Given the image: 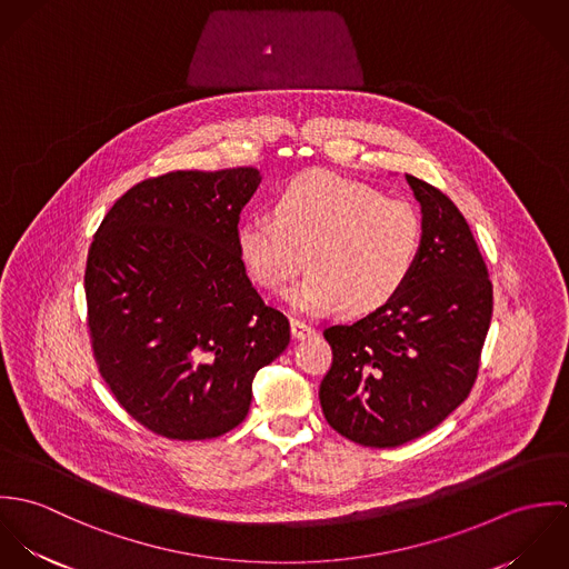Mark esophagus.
I'll return each mask as SVG.
<instances>
[{"label": "esophagus", "mask_w": 569, "mask_h": 569, "mask_svg": "<svg viewBox=\"0 0 569 569\" xmlns=\"http://www.w3.org/2000/svg\"><path fill=\"white\" fill-rule=\"evenodd\" d=\"M291 335H293V339L302 341V339H307V337H313L316 330H313L311 326L300 322V320H291Z\"/></svg>", "instance_id": "34e87169"}]
</instances>
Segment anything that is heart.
Instances as JSON below:
<instances>
[{
    "label": "heart",
    "mask_w": 569,
    "mask_h": 569,
    "mask_svg": "<svg viewBox=\"0 0 569 569\" xmlns=\"http://www.w3.org/2000/svg\"><path fill=\"white\" fill-rule=\"evenodd\" d=\"M273 219L249 217L237 228V251L247 273L269 291L284 289L309 253L313 269L287 291L300 316H326L341 307L366 316L386 307L413 273L422 226L399 199L330 170H311L282 186Z\"/></svg>",
    "instance_id": "b5f03b06"
}]
</instances>
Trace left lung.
Masks as SVG:
<instances>
[{"label":"left lung","mask_w":569,"mask_h":569,"mask_svg":"<svg viewBox=\"0 0 569 569\" xmlns=\"http://www.w3.org/2000/svg\"><path fill=\"white\" fill-rule=\"evenodd\" d=\"M422 243L406 287L355 325L326 328L320 386L328 425L363 447H399L440 425L478 377L492 284L467 219L413 174Z\"/></svg>","instance_id":"8db88e82"}]
</instances>
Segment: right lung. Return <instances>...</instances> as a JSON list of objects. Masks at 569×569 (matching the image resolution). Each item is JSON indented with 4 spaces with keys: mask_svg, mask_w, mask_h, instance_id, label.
I'll list each match as a JSON object with an SVG mask.
<instances>
[{
    "mask_svg": "<svg viewBox=\"0 0 569 569\" xmlns=\"http://www.w3.org/2000/svg\"><path fill=\"white\" fill-rule=\"evenodd\" d=\"M256 168L177 170L124 192L87 256L84 296L102 379L138 422L172 440L243 422L253 375L289 346L237 251Z\"/></svg>",
    "mask_w": 569,
    "mask_h": 569,
    "instance_id": "add662e5",
    "label": "right lung"
}]
</instances>
